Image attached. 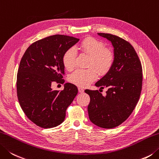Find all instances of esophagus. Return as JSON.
Listing matches in <instances>:
<instances>
[{"label": "esophagus", "instance_id": "obj_1", "mask_svg": "<svg viewBox=\"0 0 159 159\" xmlns=\"http://www.w3.org/2000/svg\"><path fill=\"white\" fill-rule=\"evenodd\" d=\"M78 91H79L80 93H83L84 91V89L82 88V87H79V88H78Z\"/></svg>", "mask_w": 159, "mask_h": 159}]
</instances>
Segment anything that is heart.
Returning <instances> with one entry per match:
<instances>
[{
	"mask_svg": "<svg viewBox=\"0 0 159 159\" xmlns=\"http://www.w3.org/2000/svg\"><path fill=\"white\" fill-rule=\"evenodd\" d=\"M78 48L89 56L87 69H77L68 77V80L80 87H84L98 78V71L101 75L107 74L115 61L113 50L105 47L102 41L89 37L80 43ZM76 52L74 48H68L62 56V63L66 69L73 70L75 66Z\"/></svg>",
	"mask_w": 159,
	"mask_h": 159,
	"instance_id": "obj_1",
	"label": "heart"
}]
</instances>
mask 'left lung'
I'll return each mask as SVG.
<instances>
[{"label": "left lung", "instance_id": "obj_1", "mask_svg": "<svg viewBox=\"0 0 159 159\" xmlns=\"http://www.w3.org/2000/svg\"><path fill=\"white\" fill-rule=\"evenodd\" d=\"M98 34L111 42L115 61L106 75L95 83L101 89H107L105 96L98 90H85L90 96L88 113L93 123L111 129L124 122L135 109L142 91L143 68L129 42L111 34Z\"/></svg>", "mask_w": 159, "mask_h": 159}]
</instances>
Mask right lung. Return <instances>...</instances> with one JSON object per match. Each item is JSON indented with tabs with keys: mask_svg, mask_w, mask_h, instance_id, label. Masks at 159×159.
<instances>
[{
	"mask_svg": "<svg viewBox=\"0 0 159 159\" xmlns=\"http://www.w3.org/2000/svg\"><path fill=\"white\" fill-rule=\"evenodd\" d=\"M67 35L49 36L32 43L20 60L16 79L17 97L29 120L42 128H52L64 122L67 108L78 92L66 83L64 89H51L52 82L64 83L62 75L64 52L78 42Z\"/></svg>",
	"mask_w": 159,
	"mask_h": 159,
	"instance_id": "right-lung-1",
	"label": "right lung"
}]
</instances>
